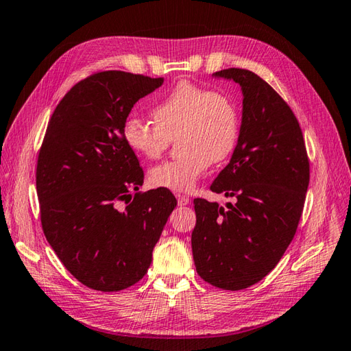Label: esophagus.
<instances>
[{
  "label": "esophagus",
  "instance_id": "obj_1",
  "mask_svg": "<svg viewBox=\"0 0 351 351\" xmlns=\"http://www.w3.org/2000/svg\"><path fill=\"white\" fill-rule=\"evenodd\" d=\"M176 199H178V204H180L181 206L182 205H189V202H190V199L185 196V195H176Z\"/></svg>",
  "mask_w": 351,
  "mask_h": 351
}]
</instances>
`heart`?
<instances>
[{"label": "heart", "instance_id": "b5f03b06", "mask_svg": "<svg viewBox=\"0 0 351 351\" xmlns=\"http://www.w3.org/2000/svg\"><path fill=\"white\" fill-rule=\"evenodd\" d=\"M151 125L138 117H126L122 138L131 152L145 160H156L178 138L182 152L149 171L156 189L190 191L213 162L232 154L240 134V116L226 93L181 81L155 104Z\"/></svg>", "mask_w": 351, "mask_h": 351}]
</instances>
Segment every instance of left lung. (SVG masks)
I'll list each match as a JSON object with an SVG mask.
<instances>
[{
    "label": "left lung",
    "mask_w": 351,
    "mask_h": 351,
    "mask_svg": "<svg viewBox=\"0 0 351 351\" xmlns=\"http://www.w3.org/2000/svg\"><path fill=\"white\" fill-rule=\"evenodd\" d=\"M215 77L234 80L244 96L232 158L210 187L237 202L223 208L195 199L191 249L200 278L238 291L264 279L293 241L309 185V158L299 121L270 84L238 68Z\"/></svg>",
    "instance_id": "8db88e82"
}]
</instances>
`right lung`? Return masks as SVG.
Segmentation results:
<instances>
[{
  "label": "right lung",
  "mask_w": 351,
  "mask_h": 351,
  "mask_svg": "<svg viewBox=\"0 0 351 351\" xmlns=\"http://www.w3.org/2000/svg\"><path fill=\"white\" fill-rule=\"evenodd\" d=\"M162 81L95 72L63 96L45 132L36 167L43 234L73 278L96 291L143 278L176 206L167 189L138 191L143 169L122 138L134 104Z\"/></svg>",
  "instance_id": "obj_1"
}]
</instances>
